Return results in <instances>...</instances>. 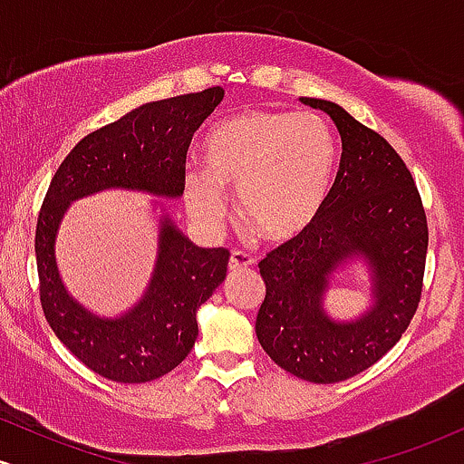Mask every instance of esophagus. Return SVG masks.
<instances>
[{"mask_svg": "<svg viewBox=\"0 0 464 464\" xmlns=\"http://www.w3.org/2000/svg\"><path fill=\"white\" fill-rule=\"evenodd\" d=\"M255 264V259L250 257L248 253L244 250H233L231 259H228V270H242V268H250Z\"/></svg>", "mask_w": 464, "mask_h": 464, "instance_id": "esophagus-1", "label": "esophagus"}]
</instances>
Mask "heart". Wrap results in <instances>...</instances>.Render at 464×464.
Segmentation results:
<instances>
[{"label":"heart","instance_id":"heart-1","mask_svg":"<svg viewBox=\"0 0 464 464\" xmlns=\"http://www.w3.org/2000/svg\"><path fill=\"white\" fill-rule=\"evenodd\" d=\"M207 169L185 172L189 216L200 227L222 225L237 191L242 220L270 242L305 233L321 216L335 172V141L312 111L253 109L231 115L207 132Z\"/></svg>","mask_w":464,"mask_h":464}]
</instances>
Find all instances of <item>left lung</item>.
Listing matches in <instances>:
<instances>
[{"label":"left lung","mask_w":464,"mask_h":464,"mask_svg":"<svg viewBox=\"0 0 464 464\" xmlns=\"http://www.w3.org/2000/svg\"><path fill=\"white\" fill-rule=\"evenodd\" d=\"M334 120L340 169L321 216L259 262L266 296L255 321L275 364L314 384H335L375 364L406 332L420 301L428 220L406 163L375 130L329 100L301 98ZM362 258L373 303L353 322L324 310L333 273Z\"/></svg>","instance_id":"8db88e82"}]
</instances>
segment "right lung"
<instances>
[{
  "label": "right lung",
  "instance_id": "1",
  "mask_svg": "<svg viewBox=\"0 0 464 464\" xmlns=\"http://www.w3.org/2000/svg\"><path fill=\"white\" fill-rule=\"evenodd\" d=\"M225 89L141 104L76 143L47 189L34 250L44 314L65 347L93 372L120 384H143L188 358L198 335L196 312L225 281L228 250L200 248L161 207L157 262L146 292L121 316H98L73 299L56 264V236L69 205L104 189L183 196L185 159ZM159 205V202H157Z\"/></svg>",
  "mask_w": 464,
  "mask_h": 464
}]
</instances>
